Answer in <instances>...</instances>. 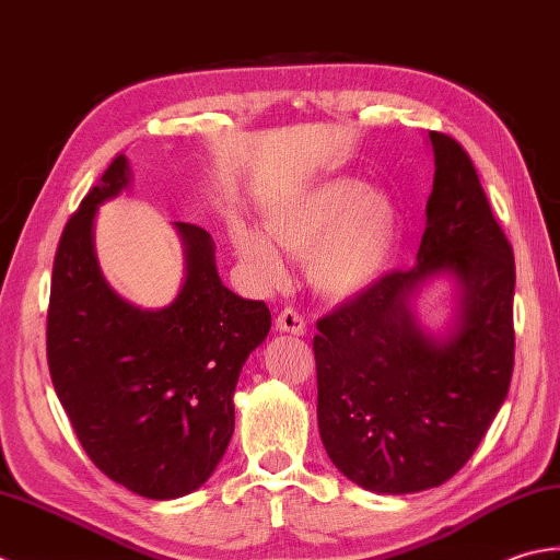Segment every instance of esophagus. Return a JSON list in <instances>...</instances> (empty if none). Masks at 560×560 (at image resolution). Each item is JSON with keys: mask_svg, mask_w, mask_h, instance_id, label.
Listing matches in <instances>:
<instances>
[{"mask_svg": "<svg viewBox=\"0 0 560 560\" xmlns=\"http://www.w3.org/2000/svg\"><path fill=\"white\" fill-rule=\"evenodd\" d=\"M276 328L282 330V334H292V336H304L306 334V322L300 312H294L292 306L282 310L276 318Z\"/></svg>", "mask_w": 560, "mask_h": 560, "instance_id": "34e87169", "label": "esophagus"}]
</instances>
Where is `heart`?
Returning a JSON list of instances; mask_svg holds the SVG:
<instances>
[{"mask_svg":"<svg viewBox=\"0 0 560 560\" xmlns=\"http://www.w3.org/2000/svg\"><path fill=\"white\" fill-rule=\"evenodd\" d=\"M266 234L290 256H306V276L328 296L355 294L382 276L401 238V217L389 196L358 178H328L270 205ZM232 242L250 272L266 284L282 280L278 248L242 222Z\"/></svg>","mask_w":560,"mask_h":560,"instance_id":"1","label":"heart"}]
</instances>
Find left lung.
I'll use <instances>...</instances> for the list:
<instances>
[{"label": "left lung", "mask_w": 560, "mask_h": 560, "mask_svg": "<svg viewBox=\"0 0 560 560\" xmlns=\"http://www.w3.org/2000/svg\"><path fill=\"white\" fill-rule=\"evenodd\" d=\"M435 180L418 260L316 322L318 432L338 471L372 493L442 486L471 459L515 364V256L471 156L430 132ZM438 271L463 288L453 334H422L409 300Z\"/></svg>", "instance_id": "1"}]
</instances>
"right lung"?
Wrapping results in <instances>:
<instances>
[{
	"mask_svg": "<svg viewBox=\"0 0 560 560\" xmlns=\"http://www.w3.org/2000/svg\"><path fill=\"white\" fill-rule=\"evenodd\" d=\"M113 159L67 220L52 264L48 368L89 459L137 495H188L212 476L234 432V389L250 350L270 330L266 302L226 290L210 234L176 222L186 282L164 310H137L96 264V208L128 186Z\"/></svg>",
	"mask_w": 560,
	"mask_h": 560,
	"instance_id": "obj_1",
	"label": "right lung"
}]
</instances>
